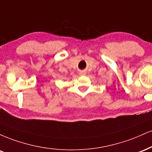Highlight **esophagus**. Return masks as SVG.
Wrapping results in <instances>:
<instances>
[{
    "mask_svg": "<svg viewBox=\"0 0 152 152\" xmlns=\"http://www.w3.org/2000/svg\"><path fill=\"white\" fill-rule=\"evenodd\" d=\"M80 75H85V72H80Z\"/></svg>",
    "mask_w": 152,
    "mask_h": 152,
    "instance_id": "esophagus-1",
    "label": "esophagus"
}]
</instances>
